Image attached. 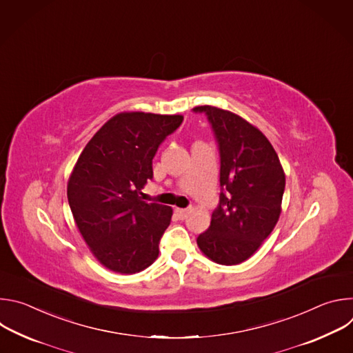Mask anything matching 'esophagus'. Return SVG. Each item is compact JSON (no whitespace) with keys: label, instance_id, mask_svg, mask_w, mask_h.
Masks as SVG:
<instances>
[{"label":"esophagus","instance_id":"esophagus-1","mask_svg":"<svg viewBox=\"0 0 353 353\" xmlns=\"http://www.w3.org/2000/svg\"><path fill=\"white\" fill-rule=\"evenodd\" d=\"M176 214L180 219H185L190 214V210L188 208H176Z\"/></svg>","mask_w":353,"mask_h":353}]
</instances>
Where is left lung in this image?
Returning <instances> with one entry per match:
<instances>
[{"mask_svg":"<svg viewBox=\"0 0 353 353\" xmlns=\"http://www.w3.org/2000/svg\"><path fill=\"white\" fill-rule=\"evenodd\" d=\"M211 124L221 158L219 204L196 244L212 261L236 265L253 256L275 228L285 173L267 137L240 116L198 106Z\"/></svg>","mask_w":353,"mask_h":353,"instance_id":"obj_1","label":"left lung"}]
</instances>
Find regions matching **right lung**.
I'll return each instance as SVG.
<instances>
[{"label": "right lung", "instance_id": "obj_1", "mask_svg": "<svg viewBox=\"0 0 353 353\" xmlns=\"http://www.w3.org/2000/svg\"><path fill=\"white\" fill-rule=\"evenodd\" d=\"M181 123L179 114L120 113L78 158L68 181V204L92 254L114 272L135 274L158 259L173 211L142 201L139 194L154 177L159 145Z\"/></svg>", "mask_w": 353, "mask_h": 353}]
</instances>
